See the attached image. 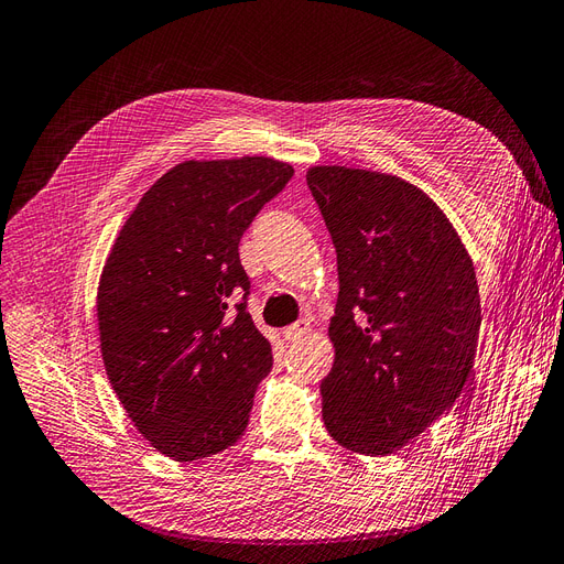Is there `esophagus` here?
Returning a JSON list of instances; mask_svg holds the SVG:
<instances>
[{
	"instance_id": "obj_1",
	"label": "esophagus",
	"mask_w": 564,
	"mask_h": 564,
	"mask_svg": "<svg viewBox=\"0 0 564 564\" xmlns=\"http://www.w3.org/2000/svg\"><path fill=\"white\" fill-rule=\"evenodd\" d=\"M310 335V321H297V324H293V326H288L285 330H283V337L288 343H300V340H304V337Z\"/></svg>"
}]
</instances>
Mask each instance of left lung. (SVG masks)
<instances>
[{"instance_id":"1","label":"left lung","mask_w":564,"mask_h":564,"mask_svg":"<svg viewBox=\"0 0 564 564\" xmlns=\"http://www.w3.org/2000/svg\"><path fill=\"white\" fill-rule=\"evenodd\" d=\"M307 184L340 281L321 413L340 446L388 456L452 409L473 376L475 267L442 207L397 174L314 165Z\"/></svg>"}]
</instances>
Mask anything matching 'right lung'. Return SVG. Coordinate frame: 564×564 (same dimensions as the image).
Listing matches in <instances>:
<instances>
[{"label":"right lung","instance_id":"add662e5","mask_svg":"<svg viewBox=\"0 0 564 564\" xmlns=\"http://www.w3.org/2000/svg\"><path fill=\"white\" fill-rule=\"evenodd\" d=\"M264 155L184 160L143 193L110 248L96 293L106 376L134 427L163 456L191 463L248 427L271 343L236 293H248L238 243L291 182Z\"/></svg>","mask_w":564,"mask_h":564}]
</instances>
